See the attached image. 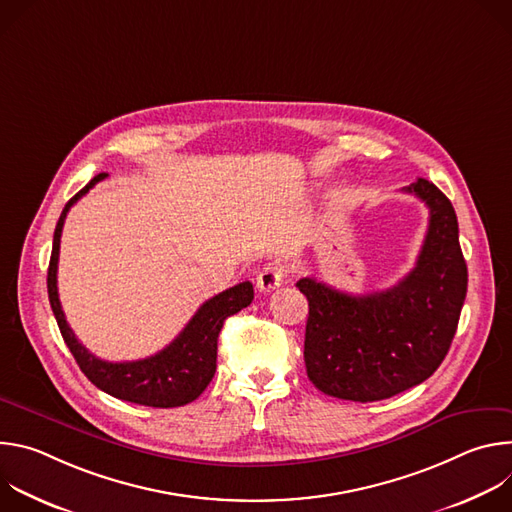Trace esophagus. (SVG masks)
<instances>
[{
    "label": "esophagus",
    "instance_id": "obj_1",
    "mask_svg": "<svg viewBox=\"0 0 512 512\" xmlns=\"http://www.w3.org/2000/svg\"><path fill=\"white\" fill-rule=\"evenodd\" d=\"M285 279V269L283 265L279 263H267L259 275H257V289L263 291V294H267V291H273L277 289Z\"/></svg>",
    "mask_w": 512,
    "mask_h": 512
}]
</instances>
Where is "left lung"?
Wrapping results in <instances>:
<instances>
[{"instance_id": "obj_1", "label": "left lung", "mask_w": 512, "mask_h": 512, "mask_svg": "<svg viewBox=\"0 0 512 512\" xmlns=\"http://www.w3.org/2000/svg\"><path fill=\"white\" fill-rule=\"evenodd\" d=\"M405 192L425 202L429 227L397 285L350 296L314 277L296 283L310 306L306 371L330 397L369 403L403 393L437 371L454 340L468 289L456 210L423 178Z\"/></svg>"}]
</instances>
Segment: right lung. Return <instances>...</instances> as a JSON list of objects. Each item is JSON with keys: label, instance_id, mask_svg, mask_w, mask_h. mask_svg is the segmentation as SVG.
I'll list each match as a JSON object with an SVG mask.
<instances>
[{"label": "right lung", "instance_id": "add662e5", "mask_svg": "<svg viewBox=\"0 0 512 512\" xmlns=\"http://www.w3.org/2000/svg\"><path fill=\"white\" fill-rule=\"evenodd\" d=\"M107 174L95 176L79 194L72 196L54 229L52 255L48 265V300L58 322L60 334L75 356L77 364L85 377L105 391L111 397L131 401L148 407H180L194 401L212 381L216 371V340L225 320L253 302V283L243 281L235 287H229L221 294L204 302L186 328L158 354L131 360V362H109L91 354L66 324L64 312L58 300L56 287V269H58V251L60 235L64 227V218L81 196H85L97 182L105 180Z\"/></svg>", "mask_w": 512, "mask_h": 512}]
</instances>
